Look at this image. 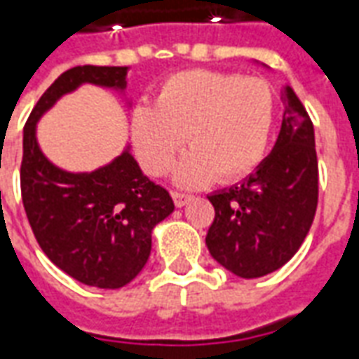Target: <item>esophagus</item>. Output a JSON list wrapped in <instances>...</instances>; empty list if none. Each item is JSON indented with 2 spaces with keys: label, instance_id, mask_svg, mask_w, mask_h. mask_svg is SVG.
<instances>
[{
  "label": "esophagus",
  "instance_id": "1",
  "mask_svg": "<svg viewBox=\"0 0 359 359\" xmlns=\"http://www.w3.org/2000/svg\"><path fill=\"white\" fill-rule=\"evenodd\" d=\"M172 200H175L177 208H182V205H187L190 202V196L182 194V192H172Z\"/></svg>",
  "mask_w": 359,
  "mask_h": 359
}]
</instances>
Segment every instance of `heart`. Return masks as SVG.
Here are the masks:
<instances>
[{
	"label": "heart",
	"mask_w": 359,
	"mask_h": 359,
	"mask_svg": "<svg viewBox=\"0 0 359 359\" xmlns=\"http://www.w3.org/2000/svg\"><path fill=\"white\" fill-rule=\"evenodd\" d=\"M275 123V94L262 79L184 71L159 86L154 105L130 115L136 156L151 175H165L180 148L175 180L182 187L248 175L264 159Z\"/></svg>",
	"instance_id": "obj_1"
}]
</instances>
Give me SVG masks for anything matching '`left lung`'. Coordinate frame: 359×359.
I'll use <instances>...</instances> for the list:
<instances>
[{
	"label": "left lung",
	"mask_w": 359,
	"mask_h": 359,
	"mask_svg": "<svg viewBox=\"0 0 359 359\" xmlns=\"http://www.w3.org/2000/svg\"><path fill=\"white\" fill-rule=\"evenodd\" d=\"M271 154L241 184L210 194L215 208L205 244L211 257L242 278L280 269L308 236L317 210L316 134L290 86Z\"/></svg>",
	"instance_id": "obj_1"
}]
</instances>
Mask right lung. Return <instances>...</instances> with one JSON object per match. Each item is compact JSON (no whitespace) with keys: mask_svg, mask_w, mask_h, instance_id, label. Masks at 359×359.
<instances>
[{"mask_svg":"<svg viewBox=\"0 0 359 359\" xmlns=\"http://www.w3.org/2000/svg\"><path fill=\"white\" fill-rule=\"evenodd\" d=\"M128 67H73L43 92L22 134L20 192L36 241L59 269L97 288L128 285L148 262L151 231L175 210L163 187L149 180L130 146L111 163L71 172L43 156L36 125L59 97L82 84L125 92Z\"/></svg>","mask_w":359,"mask_h":359,"instance_id":"1","label":"right lung"}]
</instances>
